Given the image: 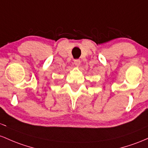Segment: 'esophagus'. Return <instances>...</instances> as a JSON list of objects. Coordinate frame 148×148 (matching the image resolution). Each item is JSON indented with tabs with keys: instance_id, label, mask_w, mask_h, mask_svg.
Masks as SVG:
<instances>
[{
	"instance_id": "1",
	"label": "esophagus",
	"mask_w": 148,
	"mask_h": 148,
	"mask_svg": "<svg viewBox=\"0 0 148 148\" xmlns=\"http://www.w3.org/2000/svg\"><path fill=\"white\" fill-rule=\"evenodd\" d=\"M74 64L75 66H79V65H80V60H79V59H75V60H74Z\"/></svg>"
}]
</instances>
